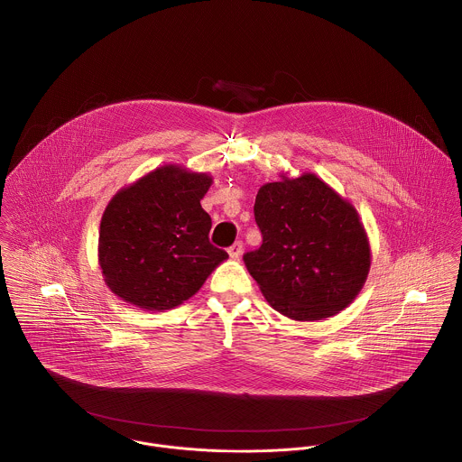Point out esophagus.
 Segmentation results:
<instances>
[{"mask_svg": "<svg viewBox=\"0 0 462 462\" xmlns=\"http://www.w3.org/2000/svg\"><path fill=\"white\" fill-rule=\"evenodd\" d=\"M227 253H229V256H231L233 260L240 258L242 253H244V244H242V242H235V244L227 249Z\"/></svg>", "mask_w": 462, "mask_h": 462, "instance_id": "34e87169", "label": "esophagus"}]
</instances>
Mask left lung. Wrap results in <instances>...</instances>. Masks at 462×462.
<instances>
[{
  "mask_svg": "<svg viewBox=\"0 0 462 462\" xmlns=\"http://www.w3.org/2000/svg\"><path fill=\"white\" fill-rule=\"evenodd\" d=\"M260 249L244 262L268 304L313 322L334 317L361 291L370 244L356 208L315 174L266 183L254 204Z\"/></svg>",
  "mask_w": 462,
  "mask_h": 462,
  "instance_id": "obj_1",
  "label": "left lung"
}]
</instances>
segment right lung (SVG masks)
Masks as SVG:
<instances>
[{
  "label": "right lung",
  "mask_w": 462,
  "mask_h": 462,
  "mask_svg": "<svg viewBox=\"0 0 462 462\" xmlns=\"http://www.w3.org/2000/svg\"><path fill=\"white\" fill-rule=\"evenodd\" d=\"M213 180L163 165L108 202L99 227V266L106 286L149 311L180 306L227 260L209 244L211 218L200 199Z\"/></svg>",
  "instance_id": "right-lung-1"
}]
</instances>
